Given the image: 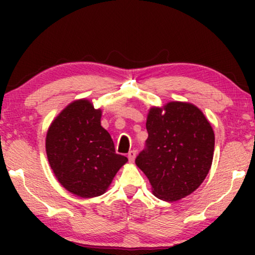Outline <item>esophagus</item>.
Listing matches in <instances>:
<instances>
[{
	"label": "esophagus",
	"mask_w": 255,
	"mask_h": 255,
	"mask_svg": "<svg viewBox=\"0 0 255 255\" xmlns=\"http://www.w3.org/2000/svg\"><path fill=\"white\" fill-rule=\"evenodd\" d=\"M135 154H137V153H135L134 149H132V151L128 152V161H130V162H133V161H134V159H135Z\"/></svg>",
	"instance_id": "34e87169"
}]
</instances>
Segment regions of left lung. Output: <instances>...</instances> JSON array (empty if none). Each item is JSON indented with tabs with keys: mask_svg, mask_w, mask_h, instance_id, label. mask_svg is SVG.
<instances>
[{
	"mask_svg": "<svg viewBox=\"0 0 255 255\" xmlns=\"http://www.w3.org/2000/svg\"><path fill=\"white\" fill-rule=\"evenodd\" d=\"M148 138L135 165L160 200L177 201L197 189L210 170L215 133L203 113L191 103L169 102L149 109Z\"/></svg>",
	"mask_w": 255,
	"mask_h": 255,
	"instance_id": "obj_1",
	"label": "left lung"
}]
</instances>
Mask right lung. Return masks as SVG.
Wrapping results in <instances>:
<instances>
[{
    "instance_id": "obj_1",
    "label": "right lung",
    "mask_w": 255,
    "mask_h": 255,
    "mask_svg": "<svg viewBox=\"0 0 255 255\" xmlns=\"http://www.w3.org/2000/svg\"><path fill=\"white\" fill-rule=\"evenodd\" d=\"M101 109L83 99L68 104L46 134V154L55 177L72 194L96 197L109 188L128 158L117 154L101 125Z\"/></svg>"
}]
</instances>
